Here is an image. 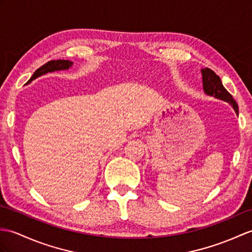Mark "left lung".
Wrapping results in <instances>:
<instances>
[{
  "instance_id": "obj_1",
  "label": "left lung",
  "mask_w": 252,
  "mask_h": 252,
  "mask_svg": "<svg viewBox=\"0 0 252 252\" xmlns=\"http://www.w3.org/2000/svg\"><path fill=\"white\" fill-rule=\"evenodd\" d=\"M202 81H203V90L209 96H214L221 101L229 103L233 107L234 112L238 116V106L235 99L226 91L225 88L222 85V81L219 76L212 69L205 67L201 69Z\"/></svg>"
}]
</instances>
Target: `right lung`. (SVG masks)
Segmentation results:
<instances>
[{
  "mask_svg": "<svg viewBox=\"0 0 252 252\" xmlns=\"http://www.w3.org/2000/svg\"><path fill=\"white\" fill-rule=\"evenodd\" d=\"M72 61L68 60H52L47 62L46 64H44L43 66H40L39 68H37L35 73L32 75V77L30 78V80L28 81L27 84H30L32 80L36 79L40 76H43L47 73H52V72H58V71H66L69 67H72L73 65Z\"/></svg>",
  "mask_w": 252,
  "mask_h": 252,
  "instance_id": "1",
  "label": "right lung"
}]
</instances>
